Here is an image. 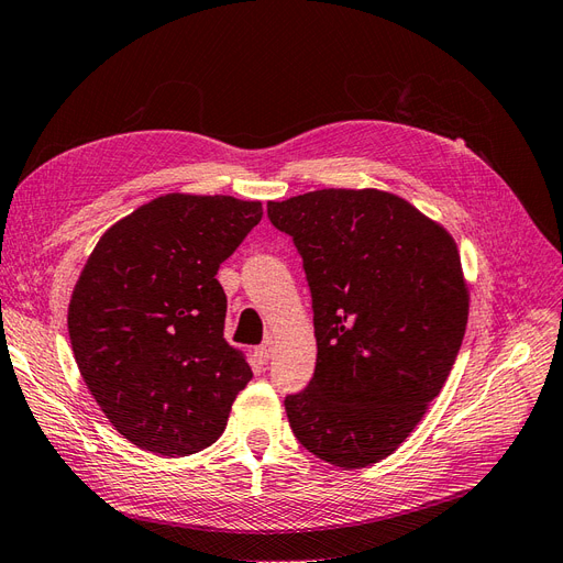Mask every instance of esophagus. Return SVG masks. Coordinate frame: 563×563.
Wrapping results in <instances>:
<instances>
[{
  "label": "esophagus",
  "instance_id": "obj_1",
  "mask_svg": "<svg viewBox=\"0 0 563 563\" xmlns=\"http://www.w3.org/2000/svg\"><path fill=\"white\" fill-rule=\"evenodd\" d=\"M271 353H274V343H271V341H264L262 346H257V349H255V360L260 362L262 367H264V365H268Z\"/></svg>",
  "mask_w": 563,
  "mask_h": 563
}]
</instances>
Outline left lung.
Listing matches in <instances>:
<instances>
[{"label":"left lung","mask_w":563,"mask_h":563,"mask_svg":"<svg viewBox=\"0 0 563 563\" xmlns=\"http://www.w3.org/2000/svg\"><path fill=\"white\" fill-rule=\"evenodd\" d=\"M313 299L316 374L285 397L295 438L324 463L384 461L419 426L461 351L470 292L451 233L380 189L268 201Z\"/></svg>","instance_id":"1"}]
</instances>
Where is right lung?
<instances>
[{"label":"right lung","mask_w":563,"mask_h":563,"mask_svg":"<svg viewBox=\"0 0 563 563\" xmlns=\"http://www.w3.org/2000/svg\"><path fill=\"white\" fill-rule=\"evenodd\" d=\"M262 220L260 201L166 194L107 229L71 289L67 330L90 395L158 456L217 442L252 369L224 339L217 268Z\"/></svg>","instance_id":"add662e5"}]
</instances>
